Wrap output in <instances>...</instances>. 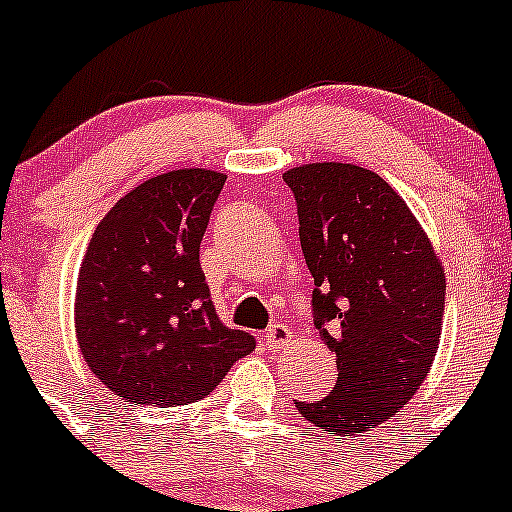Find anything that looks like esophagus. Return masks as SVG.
<instances>
[{"label": "esophagus", "instance_id": "esophagus-1", "mask_svg": "<svg viewBox=\"0 0 512 512\" xmlns=\"http://www.w3.org/2000/svg\"><path fill=\"white\" fill-rule=\"evenodd\" d=\"M265 340H267L269 350H277V352L279 350H289V347L296 345L294 330H291L286 323H274L272 328L267 330Z\"/></svg>", "mask_w": 512, "mask_h": 512}]
</instances>
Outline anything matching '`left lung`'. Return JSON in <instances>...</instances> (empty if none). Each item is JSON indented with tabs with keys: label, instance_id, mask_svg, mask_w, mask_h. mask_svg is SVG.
<instances>
[{
	"label": "left lung",
	"instance_id": "left-lung-1",
	"mask_svg": "<svg viewBox=\"0 0 512 512\" xmlns=\"http://www.w3.org/2000/svg\"><path fill=\"white\" fill-rule=\"evenodd\" d=\"M299 206V238L313 274V311L338 381L323 401H299L330 435L376 428L428 376L445 318V267L401 194L350 162L284 172Z\"/></svg>",
	"mask_w": 512,
	"mask_h": 512
}]
</instances>
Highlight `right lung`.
I'll list each match as a JSON object with an SVG mask.
<instances>
[{"label":"right lung","mask_w":512,"mask_h":512,"mask_svg":"<svg viewBox=\"0 0 512 512\" xmlns=\"http://www.w3.org/2000/svg\"><path fill=\"white\" fill-rule=\"evenodd\" d=\"M226 174L184 167L138 184L101 218L77 274L87 367L133 406H187L255 350L213 308L199 245Z\"/></svg>","instance_id":"obj_1"}]
</instances>
